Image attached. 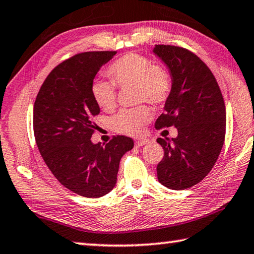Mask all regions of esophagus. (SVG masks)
<instances>
[{
	"label": "esophagus",
	"instance_id": "esophagus-1",
	"mask_svg": "<svg viewBox=\"0 0 254 254\" xmlns=\"http://www.w3.org/2000/svg\"><path fill=\"white\" fill-rule=\"evenodd\" d=\"M148 143V139L146 138H139V139H136L135 140V145L136 147H141V146H144Z\"/></svg>",
	"mask_w": 254,
	"mask_h": 254
}]
</instances>
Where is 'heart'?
Instances as JSON below:
<instances>
[{
	"mask_svg": "<svg viewBox=\"0 0 254 254\" xmlns=\"http://www.w3.org/2000/svg\"><path fill=\"white\" fill-rule=\"evenodd\" d=\"M107 74L120 87L135 86L138 100H146L153 105L166 101L172 90L170 72L164 66L153 64L148 58L135 52L127 53L111 64ZM91 91L93 99L101 109L110 111L115 108L117 92L113 83L96 80ZM150 117L152 113L146 106L124 109L111 119V128L118 134L137 136L143 132Z\"/></svg>",
	"mask_w": 254,
	"mask_h": 254,
	"instance_id": "b5f03b06",
	"label": "heart"
}]
</instances>
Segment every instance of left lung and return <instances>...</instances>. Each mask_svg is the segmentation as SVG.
Returning a JSON list of instances; mask_svg holds the SVG:
<instances>
[{
  "label": "left lung",
  "mask_w": 254,
  "mask_h": 254,
  "mask_svg": "<svg viewBox=\"0 0 254 254\" xmlns=\"http://www.w3.org/2000/svg\"><path fill=\"white\" fill-rule=\"evenodd\" d=\"M153 53L167 66L172 90L155 127L175 126V138H157L164 157L159 183L182 190L201 182L214 166L224 144L226 113L219 84L208 66L189 50L156 46Z\"/></svg>",
  "instance_id": "8db88e82"
}]
</instances>
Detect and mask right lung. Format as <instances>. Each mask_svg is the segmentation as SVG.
Masks as SVG:
<instances>
[{"label":"right lung","mask_w":254,"mask_h":254,"mask_svg":"<svg viewBox=\"0 0 254 254\" xmlns=\"http://www.w3.org/2000/svg\"><path fill=\"white\" fill-rule=\"evenodd\" d=\"M116 51L75 55L44 80L33 108V130L44 163L60 183L84 197H101L117 183L119 162L134 147L129 137L93 144V117L100 108L91 87L98 71Z\"/></svg>","instance_id":"add662e5"}]
</instances>
